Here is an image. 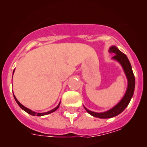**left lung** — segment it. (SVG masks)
I'll list each match as a JSON object with an SVG mask.
<instances>
[{
    "mask_svg": "<svg viewBox=\"0 0 147 147\" xmlns=\"http://www.w3.org/2000/svg\"><path fill=\"white\" fill-rule=\"evenodd\" d=\"M109 52L114 54V55L112 57V59H115L119 62L120 65H122V68H123L124 71L128 80V87L124 97L120 100L119 103L116 104L114 107L108 110V111L101 112V113H98V112L90 111V110H88L86 107H84L86 111L90 114H91L92 116H94V117L99 118H112L118 115L122 112H123L124 110L127 107L128 104H129L130 100H131L132 96H133L134 88H135V78H134L133 71H132V66L130 65V63L128 59L127 56L120 51L115 46H112L110 48Z\"/></svg>",
    "mask_w": 147,
    "mask_h": 147,
    "instance_id": "obj_1",
    "label": "left lung"
}]
</instances>
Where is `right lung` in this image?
I'll use <instances>...</instances> for the list:
<instances>
[{"instance_id": "obj_1", "label": "right lung", "mask_w": 147, "mask_h": 147, "mask_svg": "<svg viewBox=\"0 0 147 147\" xmlns=\"http://www.w3.org/2000/svg\"><path fill=\"white\" fill-rule=\"evenodd\" d=\"M14 72H15V69H14V71H13V74H14ZM13 96H14V98H15V101L17 102V103L18 104V105H19V106H20V108H21V109H23L24 111H25L26 112H27L28 114H31V115H32V116H44V115H47V114H51V113H52V112H55L56 110L58 108H59V105H60V102L59 103V104H58V105L56 106V107L55 108H53V110H50V111H49V112H43V113H37V112H33V111H32L31 110H30V109H29V108H26L25 106H24L23 105H22V104L20 103V102L18 101V100L17 99V98H16V97L15 96V95H14L13 94Z\"/></svg>"}]
</instances>
